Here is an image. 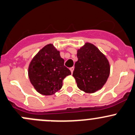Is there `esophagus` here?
I'll list each match as a JSON object with an SVG mask.
<instances>
[{
  "label": "esophagus",
  "instance_id": "1",
  "mask_svg": "<svg viewBox=\"0 0 135 135\" xmlns=\"http://www.w3.org/2000/svg\"><path fill=\"white\" fill-rule=\"evenodd\" d=\"M69 69H70V71H71V73H73V70H74V67L70 68H69Z\"/></svg>",
  "mask_w": 135,
  "mask_h": 135
}]
</instances>
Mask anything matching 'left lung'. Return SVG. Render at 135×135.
Returning <instances> with one entry per match:
<instances>
[{
    "label": "left lung",
    "instance_id": "left-lung-1",
    "mask_svg": "<svg viewBox=\"0 0 135 135\" xmlns=\"http://www.w3.org/2000/svg\"><path fill=\"white\" fill-rule=\"evenodd\" d=\"M78 60L73 76L80 90L93 93L105 85L110 75V66L106 56L94 45L86 42L77 50Z\"/></svg>",
    "mask_w": 135,
    "mask_h": 135
}]
</instances>
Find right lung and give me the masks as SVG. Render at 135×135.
Wrapping results in <instances>:
<instances>
[{"label":"right lung","instance_id":"add662e5","mask_svg":"<svg viewBox=\"0 0 135 135\" xmlns=\"http://www.w3.org/2000/svg\"><path fill=\"white\" fill-rule=\"evenodd\" d=\"M71 75L64 60L52 44L44 46L33 57L28 68L31 83L38 93L52 95L62 87L64 79Z\"/></svg>","mask_w":135,"mask_h":135}]
</instances>
